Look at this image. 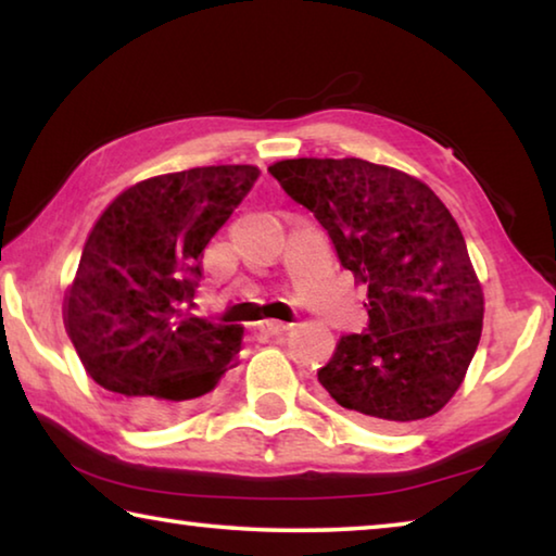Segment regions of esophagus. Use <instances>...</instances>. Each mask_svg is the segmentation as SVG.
Returning a JSON list of instances; mask_svg holds the SVG:
<instances>
[{"mask_svg": "<svg viewBox=\"0 0 556 556\" xmlns=\"http://www.w3.org/2000/svg\"><path fill=\"white\" fill-rule=\"evenodd\" d=\"M255 326H257V333H260V336H265V338H269V336H279L281 331H287V324L277 321V318H265V321H257Z\"/></svg>", "mask_w": 556, "mask_h": 556, "instance_id": "obj_1", "label": "esophagus"}]
</instances>
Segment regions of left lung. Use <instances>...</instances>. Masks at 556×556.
<instances>
[{
  "label": "left lung",
  "instance_id": "obj_1",
  "mask_svg": "<svg viewBox=\"0 0 556 556\" xmlns=\"http://www.w3.org/2000/svg\"><path fill=\"white\" fill-rule=\"evenodd\" d=\"M269 174L368 287V328L341 336L318 382L370 427L437 414L483 331V289L454 215L419 178L365 159H285Z\"/></svg>",
  "mask_w": 556,
  "mask_h": 556
}]
</instances>
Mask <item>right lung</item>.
Listing matches in <instances>:
<instances>
[{
  "mask_svg": "<svg viewBox=\"0 0 556 556\" xmlns=\"http://www.w3.org/2000/svg\"><path fill=\"white\" fill-rule=\"evenodd\" d=\"M260 176L225 164L164 174L112 201L83 248L63 321L83 368L137 425L159 427L215 390L242 326L186 312L203 250Z\"/></svg>",
  "mask_w": 556,
  "mask_h": 556,
  "instance_id": "right-lung-1",
  "label": "right lung"
}]
</instances>
